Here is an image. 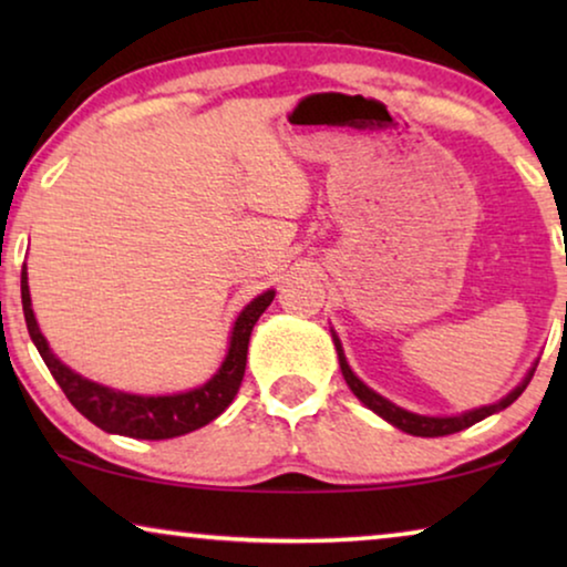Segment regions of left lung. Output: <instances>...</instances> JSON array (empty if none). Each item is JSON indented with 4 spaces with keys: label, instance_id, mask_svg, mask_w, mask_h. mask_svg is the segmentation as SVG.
I'll list each match as a JSON object with an SVG mask.
<instances>
[{
    "label": "left lung",
    "instance_id": "left-lung-1",
    "mask_svg": "<svg viewBox=\"0 0 567 567\" xmlns=\"http://www.w3.org/2000/svg\"><path fill=\"white\" fill-rule=\"evenodd\" d=\"M332 332V343H336V351H338V361H340V371H343V379L346 384L351 386V392L359 398L363 405L369 410H374L379 417H384L386 423H392L394 429L410 433V436H423V439H436V436H449V433H456V431H464L470 429V425H475L483 421V417L493 415V413H501V410H506L511 402L518 400V394L526 390V384L532 382L534 377V369H537V361H534V367L526 371V377L518 382L514 390H511L506 398H501L498 402H493V405H483V408H475V410H467V413H460V415H417V413H410V410L394 405L382 394L371 390L361 382L359 377L353 374V369L348 367L346 361V353H343V346H340V338L336 336V330Z\"/></svg>",
    "mask_w": 567,
    "mask_h": 567
}]
</instances>
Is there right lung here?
Returning a JSON list of instances; mask_svg holds the SVG:
<instances>
[{"label":"right lung","instance_id":"right-lung-1","mask_svg":"<svg viewBox=\"0 0 567 567\" xmlns=\"http://www.w3.org/2000/svg\"><path fill=\"white\" fill-rule=\"evenodd\" d=\"M20 291L30 340L35 343L38 353H41V359L45 361V367H49L53 379H56L61 390H64L69 402H72L87 421L95 423L97 429H103L107 433H118V436L146 441L175 439L183 436V433L204 429L206 423H212L214 417H219L224 410L231 405V400H235L245 377L250 332L255 328V322L260 320V315L266 312L270 301L276 297L274 289L262 291L237 315L235 324H231L227 355H224L221 367L216 369V374L208 379L206 384L196 386V390L175 394H134L92 382V379L76 374V371L69 369L64 361L56 359L49 340L43 338L41 328H38L33 301H30L25 266H22Z\"/></svg>","mask_w":567,"mask_h":567}]
</instances>
